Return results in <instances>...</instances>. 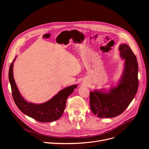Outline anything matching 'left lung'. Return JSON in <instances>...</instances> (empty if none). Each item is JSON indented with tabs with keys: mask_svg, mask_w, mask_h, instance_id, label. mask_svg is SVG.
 <instances>
[{
	"mask_svg": "<svg viewBox=\"0 0 149 149\" xmlns=\"http://www.w3.org/2000/svg\"><path fill=\"white\" fill-rule=\"evenodd\" d=\"M125 59L124 70L119 84L109 93L94 91L90 93V108L100 118H112L121 114L134 98L139 87V67L137 58L128 45L119 47Z\"/></svg>",
	"mask_w": 149,
	"mask_h": 149,
	"instance_id": "left-lung-1",
	"label": "left lung"
}]
</instances>
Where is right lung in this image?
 <instances>
[{"label": "right lung", "mask_w": 149, "mask_h": 149, "mask_svg": "<svg viewBox=\"0 0 149 149\" xmlns=\"http://www.w3.org/2000/svg\"><path fill=\"white\" fill-rule=\"evenodd\" d=\"M15 59V58L9 67V80L12 97L18 109L25 114L39 122L48 123L58 120L64 111L68 97L73 93L77 87V85H73L62 90L52 99L44 104L28 103L21 96L14 81L13 63Z\"/></svg>", "instance_id": "right-lung-1"}]
</instances>
